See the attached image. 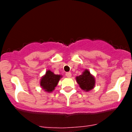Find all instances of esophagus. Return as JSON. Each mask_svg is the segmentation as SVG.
Instances as JSON below:
<instances>
[{
	"label": "esophagus",
	"mask_w": 132,
	"mask_h": 132,
	"mask_svg": "<svg viewBox=\"0 0 132 132\" xmlns=\"http://www.w3.org/2000/svg\"><path fill=\"white\" fill-rule=\"evenodd\" d=\"M66 76L67 77H68V78H70V77H71V72H67L66 73Z\"/></svg>",
	"instance_id": "34e87169"
}]
</instances>
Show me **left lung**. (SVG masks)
<instances>
[{"instance_id":"obj_1","label":"left lung","mask_w":132,"mask_h":132,"mask_svg":"<svg viewBox=\"0 0 132 132\" xmlns=\"http://www.w3.org/2000/svg\"><path fill=\"white\" fill-rule=\"evenodd\" d=\"M76 80L83 91L88 92L95 86V78L88 70H85L80 76L76 77Z\"/></svg>"}]
</instances>
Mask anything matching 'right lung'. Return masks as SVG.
I'll list each match as a JSON object with an SVG mask.
<instances>
[{"mask_svg":"<svg viewBox=\"0 0 132 132\" xmlns=\"http://www.w3.org/2000/svg\"><path fill=\"white\" fill-rule=\"evenodd\" d=\"M62 75H55L50 70H47L40 80V86L47 93H51L55 89Z\"/></svg>","mask_w":132,"mask_h":132,"instance_id":"obj_1","label":"right lung"}]
</instances>
